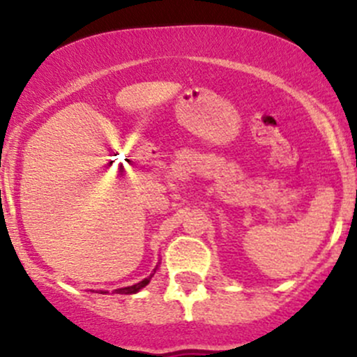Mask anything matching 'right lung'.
I'll return each instance as SVG.
<instances>
[{
    "label": "right lung",
    "mask_w": 357,
    "mask_h": 357,
    "mask_svg": "<svg viewBox=\"0 0 357 357\" xmlns=\"http://www.w3.org/2000/svg\"><path fill=\"white\" fill-rule=\"evenodd\" d=\"M153 275H150L149 278H145L143 282L136 283V285H131V287H124V289H117L114 291V294H124V295H129V294H136V291H139L143 289V287H146L150 283V280H152ZM102 294H107V291H102Z\"/></svg>",
    "instance_id": "1"
}]
</instances>
